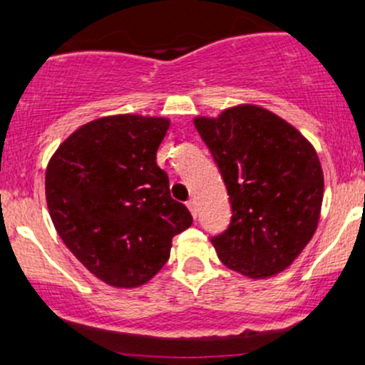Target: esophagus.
<instances>
[{
  "instance_id": "1",
  "label": "esophagus",
  "mask_w": 365,
  "mask_h": 365,
  "mask_svg": "<svg viewBox=\"0 0 365 365\" xmlns=\"http://www.w3.org/2000/svg\"><path fill=\"white\" fill-rule=\"evenodd\" d=\"M187 207H189L192 216L195 218V216H197V204H195L194 199H189V201H187Z\"/></svg>"
}]
</instances>
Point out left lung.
Instances as JSON below:
<instances>
[{
  "instance_id": "left-lung-1",
  "label": "left lung",
  "mask_w": 365,
  "mask_h": 365,
  "mask_svg": "<svg viewBox=\"0 0 365 365\" xmlns=\"http://www.w3.org/2000/svg\"><path fill=\"white\" fill-rule=\"evenodd\" d=\"M195 130L225 182L230 223L213 235L218 258L251 279L279 274L317 228L324 175L308 140L256 106L197 118Z\"/></svg>"
}]
</instances>
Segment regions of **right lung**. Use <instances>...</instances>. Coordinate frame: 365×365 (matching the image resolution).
<instances>
[{
  "mask_svg": "<svg viewBox=\"0 0 365 365\" xmlns=\"http://www.w3.org/2000/svg\"><path fill=\"white\" fill-rule=\"evenodd\" d=\"M168 128V119L133 114L97 119L48 163L46 204L60 239L110 286L145 284L170 258L171 239L192 225L155 163Z\"/></svg>",
  "mask_w": 365,
  "mask_h": 365,
  "instance_id": "right-lung-1",
  "label": "right lung"
}]
</instances>
